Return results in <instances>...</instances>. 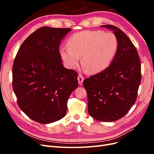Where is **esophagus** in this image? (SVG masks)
<instances>
[{
    "mask_svg": "<svg viewBox=\"0 0 154 154\" xmlns=\"http://www.w3.org/2000/svg\"><path fill=\"white\" fill-rule=\"evenodd\" d=\"M78 80L79 84H80V85H82L83 80H84V77H83L81 74H79V75H78Z\"/></svg>",
    "mask_w": 154,
    "mask_h": 154,
    "instance_id": "1",
    "label": "esophagus"
}]
</instances>
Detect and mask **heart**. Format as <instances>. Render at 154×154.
I'll return each instance as SVG.
<instances>
[{
	"mask_svg": "<svg viewBox=\"0 0 154 154\" xmlns=\"http://www.w3.org/2000/svg\"><path fill=\"white\" fill-rule=\"evenodd\" d=\"M67 46L68 48L60 49V54L69 68H75L82 57L83 66L89 72L96 74L110 66L117 51L118 40L112 32L84 31L70 36Z\"/></svg>",
	"mask_w": 154,
	"mask_h": 154,
	"instance_id": "obj_1",
	"label": "heart"
}]
</instances>
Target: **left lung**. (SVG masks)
I'll list each match as a JSON object with an SVG mask.
<instances>
[{"mask_svg": "<svg viewBox=\"0 0 154 154\" xmlns=\"http://www.w3.org/2000/svg\"><path fill=\"white\" fill-rule=\"evenodd\" d=\"M113 31L118 49L110 66L85 79L88 112L97 121L112 122L123 118L137 100L141 80V62L132 41L118 27L103 25Z\"/></svg>", "mask_w": 154, "mask_h": 154, "instance_id": "8db88e82", "label": "left lung"}]
</instances>
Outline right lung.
I'll list each match as a JSON object with an SVG mask.
<instances>
[{"label":"right lung","mask_w":154,"mask_h":154,"mask_svg":"<svg viewBox=\"0 0 154 154\" xmlns=\"http://www.w3.org/2000/svg\"><path fill=\"white\" fill-rule=\"evenodd\" d=\"M70 28L42 27L24 41L14 60L13 89L20 109L32 120L48 124L66 114L78 87V73L63 66L59 51Z\"/></svg>","instance_id":"add662e5"}]
</instances>
